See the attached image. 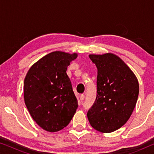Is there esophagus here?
<instances>
[{"label": "esophagus", "mask_w": 154, "mask_h": 154, "mask_svg": "<svg viewBox=\"0 0 154 154\" xmlns=\"http://www.w3.org/2000/svg\"><path fill=\"white\" fill-rule=\"evenodd\" d=\"M84 98H85V95H84L83 94H82L80 95V100L81 101H83L84 100Z\"/></svg>", "instance_id": "esophagus-1"}]
</instances>
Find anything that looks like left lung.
<instances>
[{
	"label": "left lung",
	"instance_id": "8db88e82",
	"mask_svg": "<svg viewBox=\"0 0 154 154\" xmlns=\"http://www.w3.org/2000/svg\"><path fill=\"white\" fill-rule=\"evenodd\" d=\"M97 68V97L88 111L90 125L101 132H111L130 119L137 101V79L127 64L112 53L90 54Z\"/></svg>",
	"mask_w": 154,
	"mask_h": 154
}]
</instances>
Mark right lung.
<instances>
[{"instance_id": "1", "label": "right lung", "mask_w": 154, "mask_h": 154, "mask_svg": "<svg viewBox=\"0 0 154 154\" xmlns=\"http://www.w3.org/2000/svg\"><path fill=\"white\" fill-rule=\"evenodd\" d=\"M77 54L55 51L29 69L24 83L25 104L40 127L54 132L68 125L78 108L67 67Z\"/></svg>"}]
</instances>
